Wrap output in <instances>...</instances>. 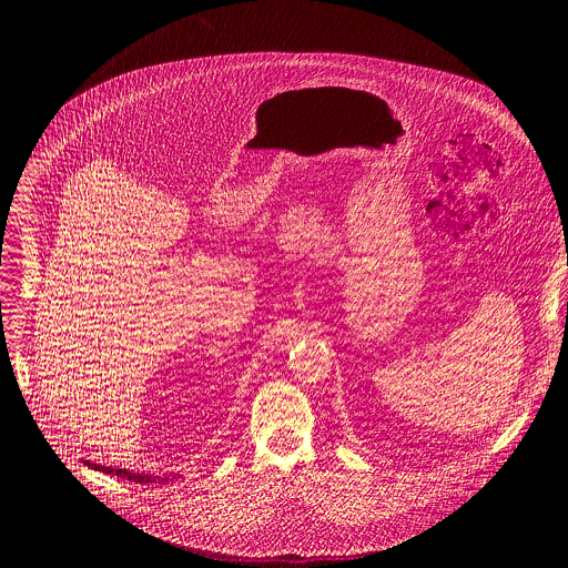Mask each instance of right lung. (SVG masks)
<instances>
[{"instance_id": "1", "label": "right lung", "mask_w": 568, "mask_h": 568, "mask_svg": "<svg viewBox=\"0 0 568 568\" xmlns=\"http://www.w3.org/2000/svg\"><path fill=\"white\" fill-rule=\"evenodd\" d=\"M88 467L92 469H99V471H105V474H114V476H121V478H128V480H134V483H169L171 478H175V474L171 476H152V474H136V471H128V469H116V467H105V465H97V463H90L85 460Z\"/></svg>"}]
</instances>
